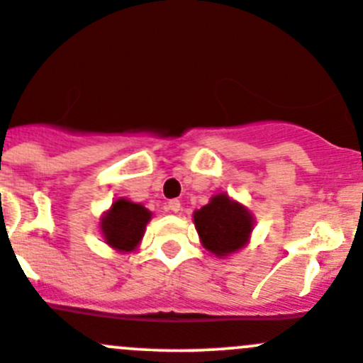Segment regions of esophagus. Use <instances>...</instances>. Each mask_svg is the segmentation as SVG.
Instances as JSON below:
<instances>
[{
	"instance_id": "34e87169",
	"label": "esophagus",
	"mask_w": 363,
	"mask_h": 363,
	"mask_svg": "<svg viewBox=\"0 0 363 363\" xmlns=\"http://www.w3.org/2000/svg\"><path fill=\"white\" fill-rule=\"evenodd\" d=\"M167 208L170 212H179L181 211V202H179V200H170L167 205Z\"/></svg>"
}]
</instances>
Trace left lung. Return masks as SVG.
I'll use <instances>...</instances> for the list:
<instances>
[{
  "instance_id": "8db88e82",
  "label": "left lung",
  "mask_w": 363,
  "mask_h": 363,
  "mask_svg": "<svg viewBox=\"0 0 363 363\" xmlns=\"http://www.w3.org/2000/svg\"><path fill=\"white\" fill-rule=\"evenodd\" d=\"M200 242L216 256H228L250 242L255 218L244 205L219 193L193 214Z\"/></svg>"
}]
</instances>
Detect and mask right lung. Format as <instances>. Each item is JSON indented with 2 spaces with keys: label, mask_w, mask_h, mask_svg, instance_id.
I'll return each mask as SVG.
<instances>
[{
  "label": "right lung",
  "mask_w": 363,
  "mask_h": 363,
  "mask_svg": "<svg viewBox=\"0 0 363 363\" xmlns=\"http://www.w3.org/2000/svg\"><path fill=\"white\" fill-rule=\"evenodd\" d=\"M152 212L144 205L117 199L112 207L101 216L100 230L108 246L121 252L137 250L144 237V230L151 221Z\"/></svg>",
  "instance_id": "right-lung-1"
}]
</instances>
